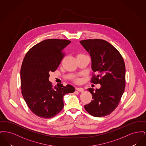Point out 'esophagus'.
<instances>
[{"label": "esophagus", "instance_id": "esophagus-1", "mask_svg": "<svg viewBox=\"0 0 146 146\" xmlns=\"http://www.w3.org/2000/svg\"><path fill=\"white\" fill-rule=\"evenodd\" d=\"M76 90L79 92H83L84 91V89L82 88H76Z\"/></svg>", "mask_w": 146, "mask_h": 146}]
</instances>
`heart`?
Returning a JSON list of instances; mask_svg holds the SVG:
<instances>
[{
  "label": "heart",
  "instance_id": "1",
  "mask_svg": "<svg viewBox=\"0 0 146 146\" xmlns=\"http://www.w3.org/2000/svg\"><path fill=\"white\" fill-rule=\"evenodd\" d=\"M83 55V54H79L78 55Z\"/></svg>",
  "mask_w": 146,
  "mask_h": 146
}]
</instances>
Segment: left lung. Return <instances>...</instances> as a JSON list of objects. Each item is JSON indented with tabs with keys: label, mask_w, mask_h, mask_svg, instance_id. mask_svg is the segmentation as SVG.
Instances as JSON below:
<instances>
[{
	"label": "left lung",
	"mask_w": 146,
	"mask_h": 146,
	"mask_svg": "<svg viewBox=\"0 0 146 146\" xmlns=\"http://www.w3.org/2000/svg\"><path fill=\"white\" fill-rule=\"evenodd\" d=\"M80 43L91 56L93 70L91 82L101 84L100 89H88L93 100L84 108L94 117L108 115L117 107L125 90L123 58L117 49L104 40L87 39Z\"/></svg>",
	"instance_id": "1"
}]
</instances>
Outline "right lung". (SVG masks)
<instances>
[{"mask_svg": "<svg viewBox=\"0 0 146 146\" xmlns=\"http://www.w3.org/2000/svg\"><path fill=\"white\" fill-rule=\"evenodd\" d=\"M66 39H50L33 46L21 66V92L30 110L40 118H53L63 108V96L75 88L62 84L53 86L50 72L57 70L64 56L63 50L70 43Z\"/></svg>", "mask_w": 146, "mask_h": 146, "instance_id": "1", "label": "right lung"}]
</instances>
